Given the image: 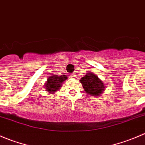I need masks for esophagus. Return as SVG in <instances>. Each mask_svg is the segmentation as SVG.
Returning a JSON list of instances; mask_svg holds the SVG:
<instances>
[{"mask_svg":"<svg viewBox=\"0 0 145 145\" xmlns=\"http://www.w3.org/2000/svg\"><path fill=\"white\" fill-rule=\"evenodd\" d=\"M75 73L74 72H72V73H71V74H69V77H72V78H74V77H75Z\"/></svg>","mask_w":145,"mask_h":145,"instance_id":"esophagus-1","label":"esophagus"}]
</instances>
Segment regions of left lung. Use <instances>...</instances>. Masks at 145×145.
I'll use <instances>...</instances> for the list:
<instances>
[{"label": "left lung", "instance_id": "8db88e82", "mask_svg": "<svg viewBox=\"0 0 145 145\" xmlns=\"http://www.w3.org/2000/svg\"><path fill=\"white\" fill-rule=\"evenodd\" d=\"M80 82L84 91L92 96H99L104 90V84L97 75L92 72H88L84 77H82Z\"/></svg>", "mask_w": 145, "mask_h": 145}]
</instances>
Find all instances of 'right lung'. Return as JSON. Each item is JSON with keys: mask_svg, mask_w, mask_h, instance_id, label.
Here are the masks:
<instances>
[{"mask_svg": "<svg viewBox=\"0 0 145 145\" xmlns=\"http://www.w3.org/2000/svg\"><path fill=\"white\" fill-rule=\"evenodd\" d=\"M67 79V76L65 75H51L48 78L46 84H45L46 91L48 92L54 93L58 89H60L61 87V84L64 80Z\"/></svg>", "mask_w": 145, "mask_h": 145, "instance_id": "1", "label": "right lung"}]
</instances>
